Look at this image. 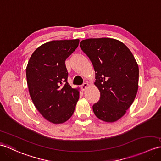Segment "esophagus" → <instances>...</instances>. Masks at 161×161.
Wrapping results in <instances>:
<instances>
[{"label": "esophagus", "mask_w": 161, "mask_h": 161, "mask_svg": "<svg viewBox=\"0 0 161 161\" xmlns=\"http://www.w3.org/2000/svg\"><path fill=\"white\" fill-rule=\"evenodd\" d=\"M88 86V82H85V83L83 85H81V91H84L87 88Z\"/></svg>", "instance_id": "obj_1"}]
</instances>
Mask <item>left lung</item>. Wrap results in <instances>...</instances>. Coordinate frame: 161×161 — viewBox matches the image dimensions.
Segmentation results:
<instances>
[{
  "instance_id": "1",
  "label": "left lung",
  "mask_w": 161,
  "mask_h": 161,
  "mask_svg": "<svg viewBox=\"0 0 161 161\" xmlns=\"http://www.w3.org/2000/svg\"><path fill=\"white\" fill-rule=\"evenodd\" d=\"M95 71L100 99L92 106L100 120L113 123L131 106L139 88V66L132 52L113 38H89L80 42Z\"/></svg>"
}]
</instances>
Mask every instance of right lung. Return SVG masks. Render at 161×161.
Here are the masks:
<instances>
[{"instance_id": "1", "label": "right lung", "mask_w": 161, "mask_h": 161, "mask_svg": "<svg viewBox=\"0 0 161 161\" xmlns=\"http://www.w3.org/2000/svg\"><path fill=\"white\" fill-rule=\"evenodd\" d=\"M80 40H53L37 48L26 69L29 92L36 109L54 124L68 121L80 97L79 88L67 82L66 59L79 45ZM64 85H63V84Z\"/></svg>"}]
</instances>
